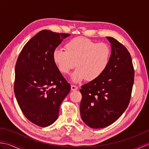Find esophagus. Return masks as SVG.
<instances>
[{"mask_svg": "<svg viewBox=\"0 0 149 149\" xmlns=\"http://www.w3.org/2000/svg\"><path fill=\"white\" fill-rule=\"evenodd\" d=\"M78 89V86H76V85H74V84H72L71 86V90H77Z\"/></svg>", "mask_w": 149, "mask_h": 149, "instance_id": "1", "label": "esophagus"}]
</instances>
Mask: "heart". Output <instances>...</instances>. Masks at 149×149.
Segmentation results:
<instances>
[{
    "label": "heart",
    "instance_id": "1",
    "mask_svg": "<svg viewBox=\"0 0 149 149\" xmlns=\"http://www.w3.org/2000/svg\"><path fill=\"white\" fill-rule=\"evenodd\" d=\"M65 50L56 49L53 60L62 74H68L75 65L77 68L72 79L78 83L85 78L96 79L108 66L111 49L108 43H97L83 37L75 38L66 43Z\"/></svg>",
    "mask_w": 149,
    "mask_h": 149
}]
</instances>
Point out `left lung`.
I'll return each instance as SVG.
<instances>
[{
  "label": "left lung",
  "mask_w": 149,
  "mask_h": 149,
  "mask_svg": "<svg viewBox=\"0 0 149 149\" xmlns=\"http://www.w3.org/2000/svg\"><path fill=\"white\" fill-rule=\"evenodd\" d=\"M108 66L96 79L81 86V116L91 128H103L118 120L129 106L134 79V69L127 48L112 37Z\"/></svg>",
  "instance_id": "1"
}]
</instances>
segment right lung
<instances>
[{"label":"right lung","mask_w":149,"mask_h":149,"mask_svg":"<svg viewBox=\"0 0 149 149\" xmlns=\"http://www.w3.org/2000/svg\"><path fill=\"white\" fill-rule=\"evenodd\" d=\"M70 35L41 31L24 45L16 63V99L25 116L38 126L47 127L56 121L70 91L53 60L56 47Z\"/></svg>","instance_id":"right-lung-1"}]
</instances>
